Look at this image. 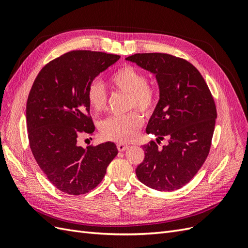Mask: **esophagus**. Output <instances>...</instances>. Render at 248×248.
I'll use <instances>...</instances> for the list:
<instances>
[{
  "mask_svg": "<svg viewBox=\"0 0 248 248\" xmlns=\"http://www.w3.org/2000/svg\"><path fill=\"white\" fill-rule=\"evenodd\" d=\"M117 148L120 152H123L127 148H128V145L123 144V142H119V144H117Z\"/></svg>",
  "mask_w": 248,
  "mask_h": 248,
  "instance_id": "obj_1",
  "label": "esophagus"
}]
</instances>
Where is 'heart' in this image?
Here are the masks:
<instances>
[{
  "mask_svg": "<svg viewBox=\"0 0 248 248\" xmlns=\"http://www.w3.org/2000/svg\"><path fill=\"white\" fill-rule=\"evenodd\" d=\"M109 84L116 91L129 97L128 108H138L142 114L151 115L157 107L156 90L148 84L144 72L129 64H124L111 73ZM87 101L95 112H101L108 107V94L98 81H92L87 89ZM142 125V117L138 110L125 116L109 117L99 125L101 137L108 140L126 142L138 136Z\"/></svg>",
  "mask_w": 248,
  "mask_h": 248,
  "instance_id": "b5f03b06",
  "label": "heart"
}]
</instances>
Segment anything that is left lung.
Segmentation results:
<instances>
[{"label": "left lung", "instance_id": "obj_1", "mask_svg": "<svg viewBox=\"0 0 248 248\" xmlns=\"http://www.w3.org/2000/svg\"><path fill=\"white\" fill-rule=\"evenodd\" d=\"M126 60L153 72L160 98L147 126L157 142L142 146L145 158L136 172L141 183L159 191L181 188L196 176L211 147L217 117L213 96L191 63L161 52L136 54Z\"/></svg>", "mask_w": 248, "mask_h": 248}]
</instances>
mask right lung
<instances>
[{"instance_id": "right-lung-1", "label": "right lung", "mask_w": 248, "mask_h": 248, "mask_svg": "<svg viewBox=\"0 0 248 248\" xmlns=\"http://www.w3.org/2000/svg\"><path fill=\"white\" fill-rule=\"evenodd\" d=\"M119 59L102 51H68L48 62L34 80L26 110L30 148L62 192L80 196L94 189L118 154L114 142L84 149L78 140L81 133L92 136L95 129L88 86Z\"/></svg>"}]
</instances>
